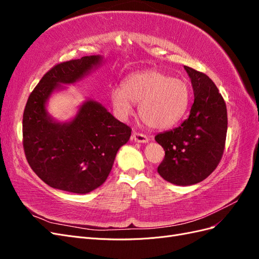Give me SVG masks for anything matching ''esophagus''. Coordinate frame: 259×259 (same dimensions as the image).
Returning a JSON list of instances; mask_svg holds the SVG:
<instances>
[{"label": "esophagus", "instance_id": "1", "mask_svg": "<svg viewBox=\"0 0 259 259\" xmlns=\"http://www.w3.org/2000/svg\"><path fill=\"white\" fill-rule=\"evenodd\" d=\"M132 139L134 140V142H136V143H142V144H146V143H148V140H149L146 135L142 134V133H137V132L133 133Z\"/></svg>", "mask_w": 259, "mask_h": 259}]
</instances>
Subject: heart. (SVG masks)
<instances>
[{
  "label": "heart",
  "mask_w": 259,
  "mask_h": 259,
  "mask_svg": "<svg viewBox=\"0 0 259 259\" xmlns=\"http://www.w3.org/2000/svg\"><path fill=\"white\" fill-rule=\"evenodd\" d=\"M111 103L121 116L132 111V103L138 105L140 119L152 128H167L186 113L190 101L188 84L170 77L160 70H146L127 76L122 86L111 91Z\"/></svg>",
  "instance_id": "1"
}]
</instances>
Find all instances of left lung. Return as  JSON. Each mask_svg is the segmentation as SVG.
<instances>
[{"instance_id": "1", "label": "left lung", "mask_w": 259, "mask_h": 259, "mask_svg": "<svg viewBox=\"0 0 259 259\" xmlns=\"http://www.w3.org/2000/svg\"><path fill=\"white\" fill-rule=\"evenodd\" d=\"M185 70L194 94L190 115L154 137L165 151L158 173L178 186L198 184L213 173L223 158L228 127L226 103L214 82L190 67Z\"/></svg>"}]
</instances>
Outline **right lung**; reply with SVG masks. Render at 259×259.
Here are the masks:
<instances>
[{
	"label": "right lung",
	"instance_id": "obj_1",
	"mask_svg": "<svg viewBox=\"0 0 259 259\" xmlns=\"http://www.w3.org/2000/svg\"><path fill=\"white\" fill-rule=\"evenodd\" d=\"M85 56L54 66L30 94L22 116V145L30 167L55 189L88 193L105 183L132 130L97 101L88 100L72 121L55 122L46 111L51 94L74 83L101 62Z\"/></svg>",
	"mask_w": 259,
	"mask_h": 259
}]
</instances>
